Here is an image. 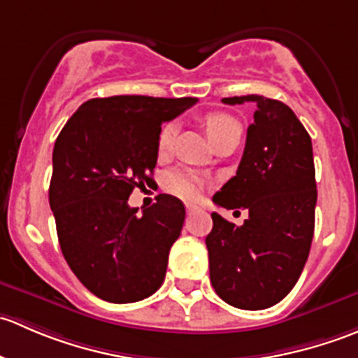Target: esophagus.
I'll return each mask as SVG.
<instances>
[{
  "mask_svg": "<svg viewBox=\"0 0 358 358\" xmlns=\"http://www.w3.org/2000/svg\"><path fill=\"white\" fill-rule=\"evenodd\" d=\"M185 209H187V213H189V215H194V213L199 211V206H197V204H192V202H187V204H185Z\"/></svg>",
  "mask_w": 358,
  "mask_h": 358,
  "instance_id": "1",
  "label": "esophagus"
}]
</instances>
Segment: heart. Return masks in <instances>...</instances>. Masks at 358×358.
Masks as SVG:
<instances>
[{"label": "heart", "instance_id": "1", "mask_svg": "<svg viewBox=\"0 0 358 358\" xmlns=\"http://www.w3.org/2000/svg\"><path fill=\"white\" fill-rule=\"evenodd\" d=\"M176 131L178 126L176 122H168L162 126L161 133H159L157 149L159 152H168L175 143ZM206 131H208L209 140L216 143L218 140L225 138L230 133H241V124L229 114H209L206 117ZM164 187L175 196L183 197V199H197L201 194L202 183L201 178L190 169H173L166 175Z\"/></svg>", "mask_w": 358, "mask_h": 358}]
</instances>
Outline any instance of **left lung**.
Masks as SVG:
<instances>
[{
	"label": "left lung",
	"instance_id": "8db88e82",
	"mask_svg": "<svg viewBox=\"0 0 358 358\" xmlns=\"http://www.w3.org/2000/svg\"><path fill=\"white\" fill-rule=\"evenodd\" d=\"M222 102L256 106L236 176L213 196L222 208L248 209L249 218L237 227L218 213L211 215L213 230L206 237L209 279L229 305L263 310L289 294L312 246L317 204L312 140L279 100L246 95Z\"/></svg>",
	"mask_w": 358,
	"mask_h": 358
}]
</instances>
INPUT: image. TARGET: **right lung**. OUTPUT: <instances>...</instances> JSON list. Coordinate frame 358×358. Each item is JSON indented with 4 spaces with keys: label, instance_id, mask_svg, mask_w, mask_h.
<instances>
[{
    "label": "right lung",
    "instance_id": "obj_1",
    "mask_svg": "<svg viewBox=\"0 0 358 358\" xmlns=\"http://www.w3.org/2000/svg\"><path fill=\"white\" fill-rule=\"evenodd\" d=\"M196 102L192 96L92 99L57 136L48 194L60 249L74 275L100 299L140 301L164 280L185 206L159 194L156 204L136 216L128 197L152 180L162 122Z\"/></svg>",
    "mask_w": 358,
    "mask_h": 358
}]
</instances>
